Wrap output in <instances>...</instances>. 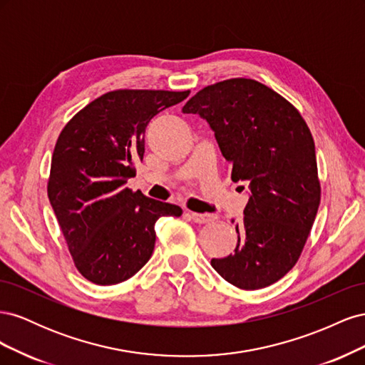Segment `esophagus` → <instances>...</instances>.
Returning <instances> with one entry per match:
<instances>
[{
	"mask_svg": "<svg viewBox=\"0 0 365 365\" xmlns=\"http://www.w3.org/2000/svg\"><path fill=\"white\" fill-rule=\"evenodd\" d=\"M190 217L196 224H208L217 219V216L213 213H190Z\"/></svg>",
	"mask_w": 365,
	"mask_h": 365,
	"instance_id": "1",
	"label": "esophagus"
}]
</instances>
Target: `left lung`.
I'll return each instance as SVG.
<instances>
[{
  "label": "left lung",
  "mask_w": 365,
  "mask_h": 365,
  "mask_svg": "<svg viewBox=\"0 0 365 365\" xmlns=\"http://www.w3.org/2000/svg\"><path fill=\"white\" fill-rule=\"evenodd\" d=\"M182 113L208 121L231 180L250 182L236 250L212 267L239 289L267 288L294 268L322 200L311 130L284 97L245 77L202 88Z\"/></svg>",
  "instance_id": "left-lung-1"
}]
</instances>
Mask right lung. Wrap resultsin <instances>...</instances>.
I'll return each instance as SVG.
<instances>
[{
    "label": "right lung",
    "mask_w": 365,
    "mask_h": 365,
    "mask_svg": "<svg viewBox=\"0 0 365 365\" xmlns=\"http://www.w3.org/2000/svg\"><path fill=\"white\" fill-rule=\"evenodd\" d=\"M190 91L115 90L88 103L59 134L48 200L77 268L96 284L138 272L155 247V222L181 216L178 205L125 185L145 155V130L163 109Z\"/></svg>",
    "instance_id": "1"
}]
</instances>
